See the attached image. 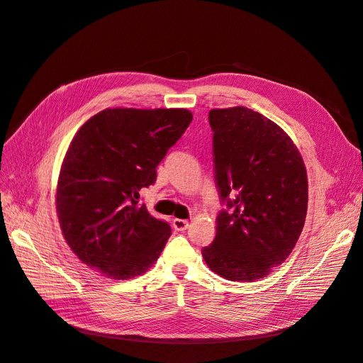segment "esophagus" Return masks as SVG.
<instances>
[{
    "label": "esophagus",
    "instance_id": "esophagus-1",
    "mask_svg": "<svg viewBox=\"0 0 363 363\" xmlns=\"http://www.w3.org/2000/svg\"><path fill=\"white\" fill-rule=\"evenodd\" d=\"M172 227L177 230V232H184V230L189 227V221H186V219L175 218L174 221H172Z\"/></svg>",
    "mask_w": 363,
    "mask_h": 363
}]
</instances>
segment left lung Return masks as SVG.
<instances>
[{"mask_svg":"<svg viewBox=\"0 0 363 363\" xmlns=\"http://www.w3.org/2000/svg\"><path fill=\"white\" fill-rule=\"evenodd\" d=\"M215 182L224 208L213 242L201 250L213 272L255 281L286 260L307 212V174L298 150L276 124L247 107L208 112Z\"/></svg>","mask_w":363,"mask_h":363,"instance_id":"1","label":"left lung"}]
</instances>
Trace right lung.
<instances>
[{
    "label": "right lung",
    "instance_id": "right-lung-1",
    "mask_svg": "<svg viewBox=\"0 0 363 363\" xmlns=\"http://www.w3.org/2000/svg\"><path fill=\"white\" fill-rule=\"evenodd\" d=\"M186 108H106L77 131L57 183V216L68 245L103 276L127 280L157 260L168 223L139 204L157 164L189 127Z\"/></svg>",
    "mask_w": 363,
    "mask_h": 363
}]
</instances>
